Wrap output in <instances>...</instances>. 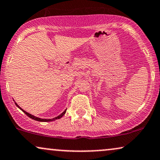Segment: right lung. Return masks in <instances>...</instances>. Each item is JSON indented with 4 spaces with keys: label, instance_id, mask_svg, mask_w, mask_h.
Segmentation results:
<instances>
[{
    "label": "right lung",
    "instance_id": "add662e5",
    "mask_svg": "<svg viewBox=\"0 0 160 160\" xmlns=\"http://www.w3.org/2000/svg\"><path fill=\"white\" fill-rule=\"evenodd\" d=\"M15 103L16 106H17V107H18V108H19L20 109H21V110L22 111V112L25 113V114H26V115H27L28 117H30V118H32V120H36V121H40V122H51V121H54V120H58V119L61 118V117H62V116H63L64 114H66V110L64 111V112H62L61 114H60L59 116H58V117H54L53 119H41V118H39V117H37L34 116V115H32V114H29V113H28V112H25V111H24L23 109H22V108H21V107H20L19 106H18V105L17 103H16L15 102Z\"/></svg>",
    "mask_w": 160,
    "mask_h": 160
}]
</instances>
